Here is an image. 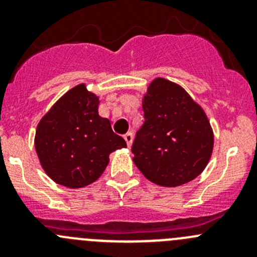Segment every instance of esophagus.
Instances as JSON below:
<instances>
[{
    "label": "esophagus",
    "mask_w": 257,
    "mask_h": 257,
    "mask_svg": "<svg viewBox=\"0 0 257 257\" xmlns=\"http://www.w3.org/2000/svg\"><path fill=\"white\" fill-rule=\"evenodd\" d=\"M124 141L126 142V145H128V147H131L132 143H133V134H132L131 132H128L126 134H124Z\"/></svg>",
    "instance_id": "1"
}]
</instances>
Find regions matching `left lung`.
Returning a JSON list of instances; mask_svg holds the SVG:
<instances>
[{"label": "left lung", "instance_id": "1", "mask_svg": "<svg viewBox=\"0 0 257 257\" xmlns=\"http://www.w3.org/2000/svg\"><path fill=\"white\" fill-rule=\"evenodd\" d=\"M144 124L132 145L133 162L148 180L179 186L201 174L214 147L205 112L184 88L157 78L143 99Z\"/></svg>", "mask_w": 257, "mask_h": 257}]
</instances>
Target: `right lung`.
Listing matches in <instances>:
<instances>
[{
	"mask_svg": "<svg viewBox=\"0 0 257 257\" xmlns=\"http://www.w3.org/2000/svg\"><path fill=\"white\" fill-rule=\"evenodd\" d=\"M98 97L79 84L66 93L41 119L35 147L41 165L57 184L83 188L97 180L109 154L125 148L110 121L98 114Z\"/></svg>",
	"mask_w": 257,
	"mask_h": 257,
	"instance_id": "1",
	"label": "right lung"
}]
</instances>
